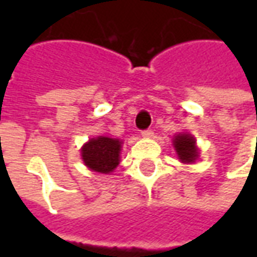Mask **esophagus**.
<instances>
[{
    "label": "esophagus",
    "instance_id": "1",
    "mask_svg": "<svg viewBox=\"0 0 257 257\" xmlns=\"http://www.w3.org/2000/svg\"><path fill=\"white\" fill-rule=\"evenodd\" d=\"M142 136L146 138V139H151L154 136V132L151 129H146V131H142Z\"/></svg>",
    "mask_w": 257,
    "mask_h": 257
}]
</instances>
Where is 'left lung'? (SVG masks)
Wrapping results in <instances>:
<instances>
[{"instance_id":"1","label":"left lung","mask_w":257,"mask_h":257,"mask_svg":"<svg viewBox=\"0 0 257 257\" xmlns=\"http://www.w3.org/2000/svg\"><path fill=\"white\" fill-rule=\"evenodd\" d=\"M173 147L179 160L184 164H193L198 158V149L195 146L194 136L189 134H179L173 138Z\"/></svg>"}]
</instances>
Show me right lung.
Returning <instances> with one entry per match:
<instances>
[{
	"label": "right lung",
	"mask_w": 257,
	"mask_h": 257,
	"mask_svg": "<svg viewBox=\"0 0 257 257\" xmlns=\"http://www.w3.org/2000/svg\"><path fill=\"white\" fill-rule=\"evenodd\" d=\"M121 145L119 139L107 136L92 138L81 149L82 161L93 172L111 173L119 164Z\"/></svg>",
	"instance_id": "1"
}]
</instances>
